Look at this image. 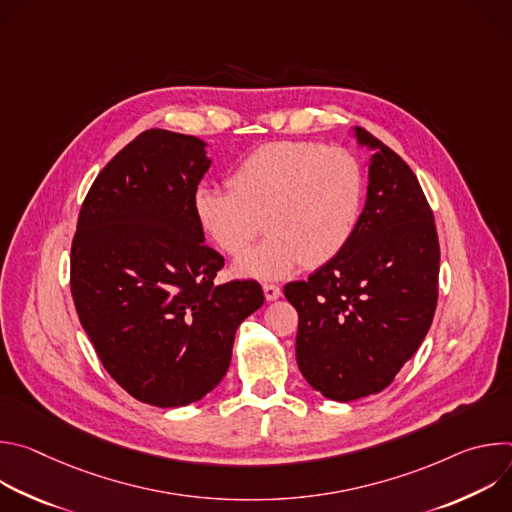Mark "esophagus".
<instances>
[{
	"label": "esophagus",
	"mask_w": 512,
	"mask_h": 512,
	"mask_svg": "<svg viewBox=\"0 0 512 512\" xmlns=\"http://www.w3.org/2000/svg\"><path fill=\"white\" fill-rule=\"evenodd\" d=\"M263 294H265L267 302H273V300H277L281 296V289L277 285H273V283H265L263 285Z\"/></svg>",
	"instance_id": "34e87169"
}]
</instances>
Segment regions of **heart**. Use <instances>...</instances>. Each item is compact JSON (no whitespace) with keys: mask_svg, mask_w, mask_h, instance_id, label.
Masks as SVG:
<instances>
[{"mask_svg":"<svg viewBox=\"0 0 512 512\" xmlns=\"http://www.w3.org/2000/svg\"><path fill=\"white\" fill-rule=\"evenodd\" d=\"M227 188L196 192L200 231L218 251L239 255L263 223L267 239L235 261V273L279 279L302 263L322 267L350 245L367 178L358 158L344 148L269 141L233 168Z\"/></svg>","mask_w":512,"mask_h":512,"instance_id":"b5f03b06","label":"heart"}]
</instances>
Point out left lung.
Segmentation results:
<instances>
[{
    "mask_svg": "<svg viewBox=\"0 0 512 512\" xmlns=\"http://www.w3.org/2000/svg\"><path fill=\"white\" fill-rule=\"evenodd\" d=\"M369 188L350 245L308 281L283 287L298 310L304 379L334 401L389 387L423 342L437 304L440 243L413 170L367 129Z\"/></svg>",
    "mask_w": 512,
    "mask_h": 512,
    "instance_id": "obj_1",
    "label": "left lung"
}]
</instances>
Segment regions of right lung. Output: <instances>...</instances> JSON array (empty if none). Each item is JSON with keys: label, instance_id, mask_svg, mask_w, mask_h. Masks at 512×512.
<instances>
[{"label": "right lung", "instance_id": "obj_1", "mask_svg": "<svg viewBox=\"0 0 512 512\" xmlns=\"http://www.w3.org/2000/svg\"><path fill=\"white\" fill-rule=\"evenodd\" d=\"M210 160L194 135L148 129L101 170L70 249V291L107 373L137 401L182 407L229 371L239 324L263 306L253 279L216 285L194 196Z\"/></svg>", "mask_w": 512, "mask_h": 512}]
</instances>
